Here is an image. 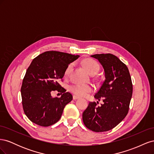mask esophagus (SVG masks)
Segmentation results:
<instances>
[{"instance_id":"1","label":"esophagus","mask_w":154,"mask_h":154,"mask_svg":"<svg viewBox=\"0 0 154 154\" xmlns=\"http://www.w3.org/2000/svg\"><path fill=\"white\" fill-rule=\"evenodd\" d=\"M72 99H73V100H78V99H79V97H78L76 96H73Z\"/></svg>"}]
</instances>
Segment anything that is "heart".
Listing matches in <instances>:
<instances>
[{"label": "heart", "instance_id": "obj_1", "mask_svg": "<svg viewBox=\"0 0 154 154\" xmlns=\"http://www.w3.org/2000/svg\"><path fill=\"white\" fill-rule=\"evenodd\" d=\"M83 66L92 75H94L99 71V65L95 60L91 58H86L82 62ZM73 67V63L69 65L67 67L65 74L69 75ZM70 91L73 94L78 97H85L89 93L93 91V87L91 85H81L75 84L70 87Z\"/></svg>", "mask_w": 154, "mask_h": 154}]
</instances>
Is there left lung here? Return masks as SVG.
<instances>
[{
  "label": "left lung",
  "mask_w": 154,
  "mask_h": 154,
  "mask_svg": "<svg viewBox=\"0 0 154 154\" xmlns=\"http://www.w3.org/2000/svg\"><path fill=\"white\" fill-rule=\"evenodd\" d=\"M91 57L98 60L103 67L105 80L94 97L98 101L90 102L83 112L86 127L96 132H106L116 127L128 114L132 95V83L125 63L112 54H96Z\"/></svg>",
  "instance_id": "1"
}]
</instances>
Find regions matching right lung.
<instances>
[{"mask_svg": "<svg viewBox=\"0 0 154 154\" xmlns=\"http://www.w3.org/2000/svg\"><path fill=\"white\" fill-rule=\"evenodd\" d=\"M80 56L58 51H46L32 60L27 69L21 87L24 113L32 123L49 127L58 122L64 107L72 96L61 87L62 80L69 65ZM54 90L64 94L60 98L51 96Z\"/></svg>", "mask_w": 154, "mask_h": 154, "instance_id": "right-lung-1", "label": "right lung"}]
</instances>
